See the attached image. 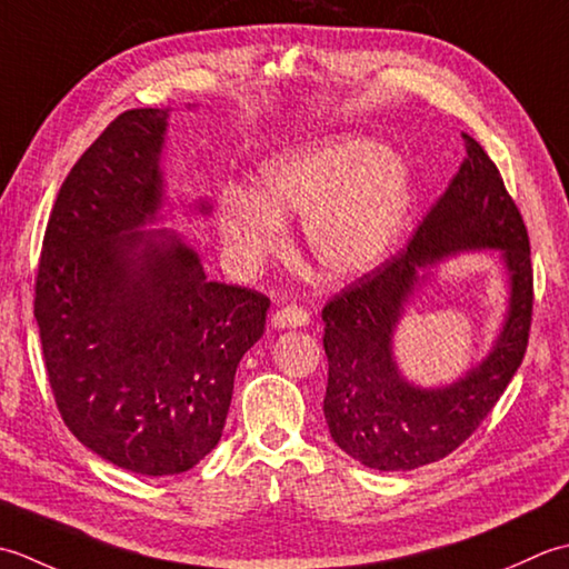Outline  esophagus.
Listing matches in <instances>:
<instances>
[{
    "instance_id": "1",
    "label": "esophagus",
    "mask_w": 569,
    "mask_h": 569,
    "mask_svg": "<svg viewBox=\"0 0 569 569\" xmlns=\"http://www.w3.org/2000/svg\"><path fill=\"white\" fill-rule=\"evenodd\" d=\"M272 323L277 329H297V327H307L309 323V311L305 307H297V305H289L274 311Z\"/></svg>"
}]
</instances>
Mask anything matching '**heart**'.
Here are the masks:
<instances>
[{"label":"heart","instance_id":"b5f03b06","mask_svg":"<svg viewBox=\"0 0 569 569\" xmlns=\"http://www.w3.org/2000/svg\"><path fill=\"white\" fill-rule=\"evenodd\" d=\"M408 206L402 161L376 142L346 137L264 161L258 196L223 193L218 230L238 258L258 262L284 242L280 218H307L311 258L327 274L349 277L386 258Z\"/></svg>","mask_w":569,"mask_h":569}]
</instances>
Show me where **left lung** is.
Segmentation results:
<instances>
[{
	"label": "left lung",
	"mask_w": 569,
	"mask_h": 569,
	"mask_svg": "<svg viewBox=\"0 0 569 569\" xmlns=\"http://www.w3.org/2000/svg\"><path fill=\"white\" fill-rule=\"evenodd\" d=\"M457 177L415 230L410 246L358 277L321 311L329 432L346 455L378 471H410L451 455L479 430L523 363L532 323L530 240L501 171L469 134ZM502 250L512 299L495 351L442 391L405 383L391 361V329L419 268L459 249Z\"/></svg>",
	"instance_id": "obj_1"
}]
</instances>
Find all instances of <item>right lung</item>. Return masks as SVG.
I'll list each match as a JSON object with an SVG mask.
<instances>
[{"label":"right lung","mask_w":569,"mask_h":569,"mask_svg":"<svg viewBox=\"0 0 569 569\" xmlns=\"http://www.w3.org/2000/svg\"><path fill=\"white\" fill-rule=\"evenodd\" d=\"M169 110L118 114L68 171L43 233L33 317L56 408L78 442L144 477L193 469L220 435L270 297L208 282L161 206ZM201 211H208L201 203Z\"/></svg>","instance_id":"right-lung-1"}]
</instances>
